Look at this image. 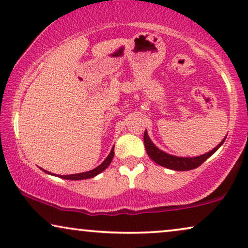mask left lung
<instances>
[{
    "instance_id": "obj_1",
    "label": "left lung",
    "mask_w": 248,
    "mask_h": 248,
    "mask_svg": "<svg viewBox=\"0 0 248 248\" xmlns=\"http://www.w3.org/2000/svg\"><path fill=\"white\" fill-rule=\"evenodd\" d=\"M144 147L145 150H147V154L149 155L152 160L155 162H157L158 165L164 166L166 168L169 169H174V170H191V169L198 168L199 166H201L203 162H204L206 159H208L210 155H212L215 152L218 150L220 145L223 143V140L221 143L211 150L208 154L199 155V157H194V158H181V157H175V155H170L168 154H165L164 151L159 150V149L155 147V145L152 143L150 139L148 137L147 131L144 132Z\"/></svg>"
}]
</instances>
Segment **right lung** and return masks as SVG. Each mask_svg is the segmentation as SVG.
I'll return each instance as SVG.
<instances>
[{
  "mask_svg": "<svg viewBox=\"0 0 248 248\" xmlns=\"http://www.w3.org/2000/svg\"><path fill=\"white\" fill-rule=\"evenodd\" d=\"M113 157H114V148L111 149L110 154L108 155V157L106 159H105V161L103 162V164L99 165V166H98V167H96L94 169H93V170L87 171V172H81V174L62 175V176H59V177L64 178V179H71V181H79V179H87V178L94 177V176L98 175V174H99V172H101L103 170H105V169H106L108 166H109Z\"/></svg>",
  "mask_w": 248,
  "mask_h": 248,
  "instance_id": "obj_1",
  "label": "right lung"
}]
</instances>
